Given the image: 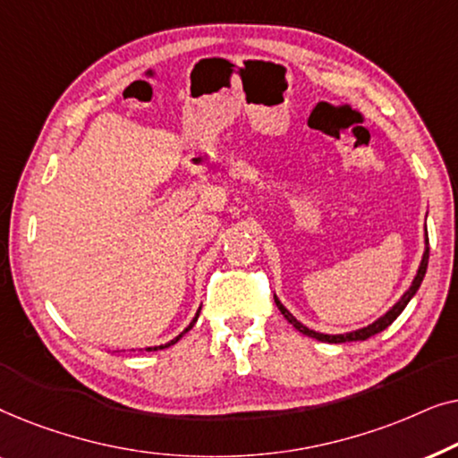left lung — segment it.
Instances as JSON below:
<instances>
[{
	"label": "left lung",
	"instance_id": "left-lung-1",
	"mask_svg": "<svg viewBox=\"0 0 458 458\" xmlns=\"http://www.w3.org/2000/svg\"><path fill=\"white\" fill-rule=\"evenodd\" d=\"M428 260H429V240H428V229H425V252H423L421 267H419V271H417V275H415V279H412V285L409 287V290H406L404 296L400 298L398 302L394 304L392 309L386 312L384 317H379L377 321L371 323V325H367V327H362V329H356V331H350V334H340V335H327V334H318V331H312V329H309V327H304V325L300 323V321H296V318H293V317L290 315V310H287L285 306L281 304L277 298H275V304H277V309L281 310V315H284V317L287 318V321H290V323L293 325V327H296V329L300 331V334H304V335H309V337H315V340H318V342H327V344H342V342L369 340V337H371V335L379 334V331H384L386 327H390V325H392V323L396 321V318H398L400 312L404 310V306L411 302V298L415 296L417 290H419V285H421V281H423V277H425V271H428Z\"/></svg>",
	"mask_w": 458,
	"mask_h": 458
}]
</instances>
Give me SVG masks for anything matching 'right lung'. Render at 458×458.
Instances as JSON below:
<instances>
[{
  "instance_id": "add662e5",
  "label": "right lung",
  "mask_w": 458,
  "mask_h": 458,
  "mask_svg": "<svg viewBox=\"0 0 458 458\" xmlns=\"http://www.w3.org/2000/svg\"><path fill=\"white\" fill-rule=\"evenodd\" d=\"M198 317H199V312H198V315H196V318H193V321L190 323V327H187V329L183 331V334H187V331H190V329L193 327V323L198 321ZM183 334L177 335V337H174V340H171V342H168V344H165V346H154V348H146V350H148V352H149V350H162V348H168V346H173V344H177V342L181 340V337H183Z\"/></svg>"
}]
</instances>
